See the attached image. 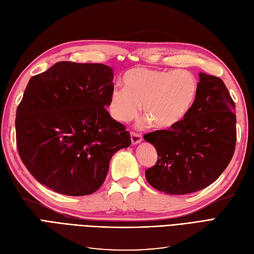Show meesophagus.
I'll use <instances>...</instances> for the list:
<instances>
[{
	"instance_id": "1",
	"label": "esophagus",
	"mask_w": 254,
	"mask_h": 254,
	"mask_svg": "<svg viewBox=\"0 0 254 254\" xmlns=\"http://www.w3.org/2000/svg\"><path fill=\"white\" fill-rule=\"evenodd\" d=\"M130 139H131V144L132 145H136L142 142V135L139 133H135V132H131L130 134Z\"/></svg>"
}]
</instances>
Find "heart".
<instances>
[{"mask_svg": "<svg viewBox=\"0 0 254 254\" xmlns=\"http://www.w3.org/2000/svg\"><path fill=\"white\" fill-rule=\"evenodd\" d=\"M123 80L125 88L114 87L108 104L110 115L119 123L135 119L142 105L147 115L144 124L174 127L186 117L197 93L195 77L186 71L137 67L128 71Z\"/></svg>", "mask_w": 254, "mask_h": 254, "instance_id": "b5f03b06", "label": "heart"}]
</instances>
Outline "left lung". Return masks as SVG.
<instances>
[{
	"mask_svg": "<svg viewBox=\"0 0 254 254\" xmlns=\"http://www.w3.org/2000/svg\"><path fill=\"white\" fill-rule=\"evenodd\" d=\"M235 104L219 77L199 73L195 101L184 119L168 130L144 135L158 152L145 172L152 188L184 195L212 184L231 161L236 142Z\"/></svg>",
	"mask_w": 254,
	"mask_h": 254,
	"instance_id": "left-lung-1",
	"label": "left lung"
}]
</instances>
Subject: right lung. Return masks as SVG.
<instances>
[{"label": "right lung", "mask_w": 254, "mask_h": 254, "mask_svg": "<svg viewBox=\"0 0 254 254\" xmlns=\"http://www.w3.org/2000/svg\"><path fill=\"white\" fill-rule=\"evenodd\" d=\"M113 70L60 61L29 79L16 118L17 146L27 171L67 196L94 193L115 152L131 143L108 107Z\"/></svg>", "instance_id": "obj_1"}]
</instances>
